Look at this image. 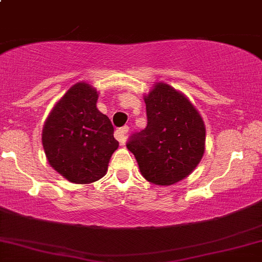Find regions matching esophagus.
Wrapping results in <instances>:
<instances>
[{
  "instance_id": "obj_1",
  "label": "esophagus",
  "mask_w": 262,
  "mask_h": 262,
  "mask_svg": "<svg viewBox=\"0 0 262 262\" xmlns=\"http://www.w3.org/2000/svg\"><path fill=\"white\" fill-rule=\"evenodd\" d=\"M128 132H129V127L128 125H124V127L117 129L116 133H114V137L117 138V140H118L122 145H124L125 144V139H127Z\"/></svg>"
}]
</instances>
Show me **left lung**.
Wrapping results in <instances>:
<instances>
[{
    "mask_svg": "<svg viewBox=\"0 0 262 262\" xmlns=\"http://www.w3.org/2000/svg\"><path fill=\"white\" fill-rule=\"evenodd\" d=\"M144 101L148 125L132 135L127 148L144 179L155 185H173L187 177L202 159L204 122L188 98L167 83H156Z\"/></svg>",
    "mask_w": 262,
    "mask_h": 262,
    "instance_id": "8db88e82",
    "label": "left lung"
}]
</instances>
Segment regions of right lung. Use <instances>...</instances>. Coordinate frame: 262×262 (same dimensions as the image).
<instances>
[{"label": "right lung", "mask_w": 262, "mask_h": 262, "mask_svg": "<svg viewBox=\"0 0 262 262\" xmlns=\"http://www.w3.org/2000/svg\"><path fill=\"white\" fill-rule=\"evenodd\" d=\"M98 93L77 82L60 98L45 121L41 143L48 162L74 183H91L106 175L119 143L113 125L96 107Z\"/></svg>", "instance_id": "1"}]
</instances>
